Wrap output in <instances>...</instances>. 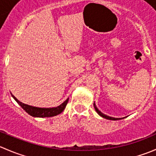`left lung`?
<instances>
[{"label": "left lung", "mask_w": 156, "mask_h": 156, "mask_svg": "<svg viewBox=\"0 0 156 156\" xmlns=\"http://www.w3.org/2000/svg\"><path fill=\"white\" fill-rule=\"evenodd\" d=\"M94 108H95L96 112H97L98 113V115H100V116H101V117L104 118V119H108V120H112V121L119 120V119H119V118H113V117H110V116H108V115H106L103 114V112H100V110L98 109V108H97V106H96V104H95V103H94ZM122 119H124V118H122Z\"/></svg>", "instance_id": "1"}]
</instances>
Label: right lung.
Returning a JSON list of instances; mask_svg holds the SVG:
<instances>
[{
  "mask_svg": "<svg viewBox=\"0 0 156 156\" xmlns=\"http://www.w3.org/2000/svg\"><path fill=\"white\" fill-rule=\"evenodd\" d=\"M12 95V98L16 101V103L21 106L28 114L30 115L33 116V117H37V118H47V117H53V116H56L57 115L60 114L62 112L64 108L66 106L67 103H68L69 98L63 102L62 104L59 106H56V107H52V108H41V107H35V106H29L28 104H25V103H22L18 99L16 98L12 93H10Z\"/></svg>",
  "mask_w": 156,
  "mask_h": 156,
  "instance_id": "add662e5",
  "label": "right lung"
}]
</instances>
